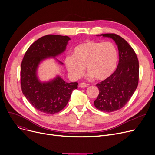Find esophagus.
<instances>
[{
    "mask_svg": "<svg viewBox=\"0 0 155 155\" xmlns=\"http://www.w3.org/2000/svg\"><path fill=\"white\" fill-rule=\"evenodd\" d=\"M87 86H88V84H85L84 82H82V83H80L79 84V87H81V88H85Z\"/></svg>",
    "mask_w": 155,
    "mask_h": 155,
    "instance_id": "1",
    "label": "esophagus"
}]
</instances>
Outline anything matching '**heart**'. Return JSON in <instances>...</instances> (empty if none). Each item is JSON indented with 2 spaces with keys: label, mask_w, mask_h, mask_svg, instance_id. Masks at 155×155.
Instances as JSON below:
<instances>
[{
  "label": "heart",
  "mask_w": 155,
  "mask_h": 155,
  "mask_svg": "<svg viewBox=\"0 0 155 155\" xmlns=\"http://www.w3.org/2000/svg\"><path fill=\"white\" fill-rule=\"evenodd\" d=\"M65 64L73 78L82 76L85 67L91 77L103 80L109 78L117 67V51L112 43L88 41L75 46L73 55L65 58Z\"/></svg>",
  "instance_id": "heart-1"
}]
</instances>
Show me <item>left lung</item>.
I'll return each mask as SVG.
<instances>
[{
  "instance_id": "1",
  "label": "left lung",
  "mask_w": 155,
  "mask_h": 155,
  "mask_svg": "<svg viewBox=\"0 0 155 155\" xmlns=\"http://www.w3.org/2000/svg\"><path fill=\"white\" fill-rule=\"evenodd\" d=\"M100 36L112 38L119 50L116 71L96 85L99 94L94 101L95 107L101 111L110 112L123 108L133 95L139 82V61L133 48L120 36L114 33Z\"/></svg>"
}]
</instances>
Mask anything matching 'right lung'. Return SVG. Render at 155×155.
<instances>
[{
	"label": "right lung",
	"mask_w": 155,
	"mask_h": 155,
	"mask_svg": "<svg viewBox=\"0 0 155 155\" xmlns=\"http://www.w3.org/2000/svg\"><path fill=\"white\" fill-rule=\"evenodd\" d=\"M69 40L67 36H44L32 43L24 56L21 66L22 92L32 107L41 112L54 114L61 111L68 102L72 91L78 88L77 82L67 83L60 77L42 83L36 75L39 63L63 53Z\"/></svg>",
	"instance_id": "1"
}]
</instances>
